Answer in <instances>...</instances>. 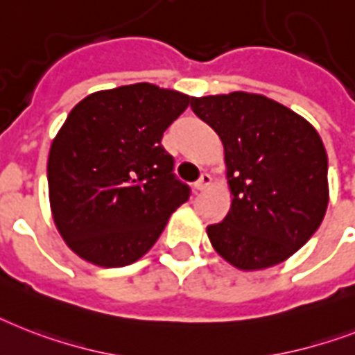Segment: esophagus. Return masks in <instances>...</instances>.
<instances>
[{
    "label": "esophagus",
    "instance_id": "esophagus-1",
    "mask_svg": "<svg viewBox=\"0 0 355 355\" xmlns=\"http://www.w3.org/2000/svg\"><path fill=\"white\" fill-rule=\"evenodd\" d=\"M209 184H211V175L202 173V175H200V178H198L197 182H195V189H197V191H204V189H206Z\"/></svg>",
    "mask_w": 355,
    "mask_h": 355
}]
</instances>
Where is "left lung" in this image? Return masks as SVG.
I'll use <instances>...</instances> for the list:
<instances>
[{
  "label": "left lung",
  "mask_w": 355,
  "mask_h": 355,
  "mask_svg": "<svg viewBox=\"0 0 355 355\" xmlns=\"http://www.w3.org/2000/svg\"><path fill=\"white\" fill-rule=\"evenodd\" d=\"M224 146L232 207L207 226L215 252L239 270L286 261L318 232L328 206V158L310 122L262 94L191 98Z\"/></svg>",
  "instance_id": "1"
}]
</instances>
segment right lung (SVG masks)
I'll list each match as a JSON object with an SVG mask.
<instances>
[{
	"mask_svg": "<svg viewBox=\"0 0 355 355\" xmlns=\"http://www.w3.org/2000/svg\"><path fill=\"white\" fill-rule=\"evenodd\" d=\"M189 102L144 82L89 94L69 112L51 146L47 178L54 224L76 255L120 268L157 243L189 198L160 144Z\"/></svg>",
	"mask_w": 355,
	"mask_h": 355,
	"instance_id": "add662e5",
	"label": "right lung"
}]
</instances>
